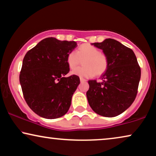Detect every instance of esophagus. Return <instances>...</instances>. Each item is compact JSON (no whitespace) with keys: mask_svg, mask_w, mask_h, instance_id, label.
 <instances>
[{"mask_svg":"<svg viewBox=\"0 0 156 156\" xmlns=\"http://www.w3.org/2000/svg\"><path fill=\"white\" fill-rule=\"evenodd\" d=\"M80 83H84V82L86 81V80L84 79V78H80Z\"/></svg>","mask_w":156,"mask_h":156,"instance_id":"obj_1","label":"esophagus"}]
</instances>
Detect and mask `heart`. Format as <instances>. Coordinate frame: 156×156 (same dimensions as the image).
<instances>
[{"mask_svg":"<svg viewBox=\"0 0 156 156\" xmlns=\"http://www.w3.org/2000/svg\"><path fill=\"white\" fill-rule=\"evenodd\" d=\"M83 59H84L82 62L84 66L73 70L72 74L81 78H91L95 74L100 76L104 73L108 67L106 55L90 44L81 45L76 51L70 52L66 61L68 67L74 69Z\"/></svg>","mask_w":156,"mask_h":156,"instance_id":"obj_1","label":"heart"}]
</instances>
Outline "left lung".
Returning <instances> with one entry per match:
<instances>
[{
  "label": "left lung",
  "mask_w": 156,
  "mask_h": 156,
  "mask_svg": "<svg viewBox=\"0 0 156 156\" xmlns=\"http://www.w3.org/2000/svg\"><path fill=\"white\" fill-rule=\"evenodd\" d=\"M92 45L102 50L108 67L101 76V82L88 80V103L98 115L115 117L133 103L140 79V68L134 52L114 39L107 38Z\"/></svg>",
  "instance_id": "obj_1"
}]
</instances>
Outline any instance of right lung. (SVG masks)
Listing matches in <instances>:
<instances>
[{
    "label": "right lung",
    "mask_w": 156,
    "mask_h": 156,
    "mask_svg": "<svg viewBox=\"0 0 156 156\" xmlns=\"http://www.w3.org/2000/svg\"><path fill=\"white\" fill-rule=\"evenodd\" d=\"M75 41L47 38L27 52L23 61L20 83L27 104L41 117L55 119L67 113L80 78L69 72L67 56Z\"/></svg>",
    "instance_id": "obj_1"
}]
</instances>
